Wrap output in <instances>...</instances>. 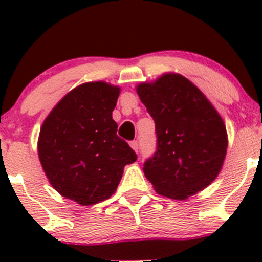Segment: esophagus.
Here are the masks:
<instances>
[{
    "label": "esophagus",
    "mask_w": 262,
    "mask_h": 262,
    "mask_svg": "<svg viewBox=\"0 0 262 262\" xmlns=\"http://www.w3.org/2000/svg\"><path fill=\"white\" fill-rule=\"evenodd\" d=\"M129 146L132 147V149H133L134 152H136V153L138 152V142H137V141H132L130 143H129Z\"/></svg>",
    "instance_id": "esophagus-1"
}]
</instances>
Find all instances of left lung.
Returning a JSON list of instances; mask_svg holds the SVG:
<instances>
[{"label": "left lung", "mask_w": 262, "mask_h": 262, "mask_svg": "<svg viewBox=\"0 0 262 262\" xmlns=\"http://www.w3.org/2000/svg\"><path fill=\"white\" fill-rule=\"evenodd\" d=\"M136 90L156 124L157 152L143 167L156 192L185 200L209 186L228 147L226 124L212 102L175 72L141 82Z\"/></svg>", "instance_id": "left-lung-1"}]
</instances>
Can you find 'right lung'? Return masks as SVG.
<instances>
[{"mask_svg":"<svg viewBox=\"0 0 262 262\" xmlns=\"http://www.w3.org/2000/svg\"><path fill=\"white\" fill-rule=\"evenodd\" d=\"M120 87L84 82L62 97L43 121L38 156L53 187L80 205L97 204L116 191L124 167L137 155L116 136L113 119Z\"/></svg>","mask_w":262,"mask_h":262,"instance_id":"right-lung-1","label":"right lung"}]
</instances>
